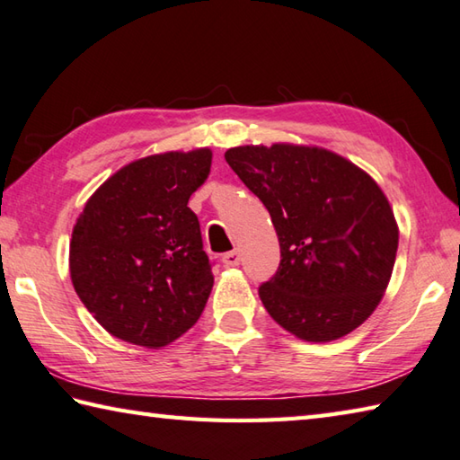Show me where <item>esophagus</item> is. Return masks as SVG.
Returning <instances> with one entry per match:
<instances>
[{"label":"esophagus","instance_id":"obj_1","mask_svg":"<svg viewBox=\"0 0 460 460\" xmlns=\"http://www.w3.org/2000/svg\"><path fill=\"white\" fill-rule=\"evenodd\" d=\"M225 267H239L241 265V253L239 251H229V253L223 255Z\"/></svg>","mask_w":460,"mask_h":460}]
</instances>
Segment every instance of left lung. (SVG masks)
I'll list each match as a JSON object with an SVG mask.
<instances>
[{
	"instance_id": "8db88e82",
	"label": "left lung",
	"mask_w": 460,
	"mask_h": 460,
	"mask_svg": "<svg viewBox=\"0 0 460 460\" xmlns=\"http://www.w3.org/2000/svg\"><path fill=\"white\" fill-rule=\"evenodd\" d=\"M225 159L267 207L279 237L281 263L259 285L267 313L311 343L357 329L383 299L399 247L381 187L319 147L245 146Z\"/></svg>"
}]
</instances>
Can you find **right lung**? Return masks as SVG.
I'll use <instances>...</instances> for the list:
<instances>
[{
  "instance_id": "obj_1",
  "label": "right lung",
  "mask_w": 460,
  "mask_h": 460,
  "mask_svg": "<svg viewBox=\"0 0 460 460\" xmlns=\"http://www.w3.org/2000/svg\"><path fill=\"white\" fill-rule=\"evenodd\" d=\"M209 169V149L151 155L117 171L85 203L71 235V281L113 337L165 347L201 317L213 265L187 203Z\"/></svg>"
}]
</instances>
